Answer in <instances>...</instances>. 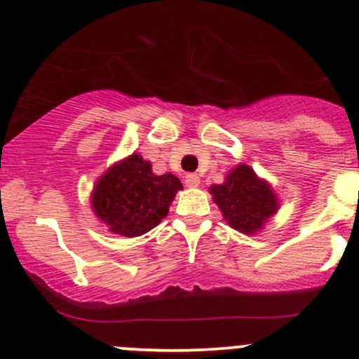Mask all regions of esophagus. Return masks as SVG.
<instances>
[{"instance_id": "34e87169", "label": "esophagus", "mask_w": 359, "mask_h": 359, "mask_svg": "<svg viewBox=\"0 0 359 359\" xmlns=\"http://www.w3.org/2000/svg\"><path fill=\"white\" fill-rule=\"evenodd\" d=\"M184 182H186L187 187H198L200 186V177H198L196 173H187Z\"/></svg>"}]
</instances>
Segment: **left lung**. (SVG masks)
<instances>
[{
    "mask_svg": "<svg viewBox=\"0 0 359 359\" xmlns=\"http://www.w3.org/2000/svg\"><path fill=\"white\" fill-rule=\"evenodd\" d=\"M210 194L224 220L243 234L260 233L280 210V198L273 186L243 163L234 166L222 184H213Z\"/></svg>",
    "mask_w": 359,
    "mask_h": 359,
    "instance_id": "left-lung-1",
    "label": "left lung"
}]
</instances>
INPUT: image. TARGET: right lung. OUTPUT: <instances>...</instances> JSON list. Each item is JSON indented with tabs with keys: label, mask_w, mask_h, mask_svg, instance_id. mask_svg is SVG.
<instances>
[{
	"label": "right lung",
	"mask_w": 359,
	"mask_h": 359,
	"mask_svg": "<svg viewBox=\"0 0 359 359\" xmlns=\"http://www.w3.org/2000/svg\"><path fill=\"white\" fill-rule=\"evenodd\" d=\"M182 184L173 173L156 175L151 161L133 153L109 166L93 184L90 205L107 231L142 236L166 215Z\"/></svg>",
	"instance_id": "obj_1"
}]
</instances>
